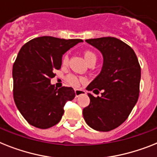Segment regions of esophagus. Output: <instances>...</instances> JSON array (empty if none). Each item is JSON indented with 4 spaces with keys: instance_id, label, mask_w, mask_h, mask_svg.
<instances>
[{
    "instance_id": "34e87169",
    "label": "esophagus",
    "mask_w": 157,
    "mask_h": 157,
    "mask_svg": "<svg viewBox=\"0 0 157 157\" xmlns=\"http://www.w3.org/2000/svg\"><path fill=\"white\" fill-rule=\"evenodd\" d=\"M75 94H76V97L77 98V97L83 95V94H85V91L82 90H75Z\"/></svg>"
}]
</instances>
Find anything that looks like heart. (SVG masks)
Instances as JSON below:
<instances>
[{"label":"heart","mask_w":157,"mask_h":157,"mask_svg":"<svg viewBox=\"0 0 157 157\" xmlns=\"http://www.w3.org/2000/svg\"><path fill=\"white\" fill-rule=\"evenodd\" d=\"M83 56H84V58H85V59L88 63H91V62H96L97 56L94 52H93L90 50H85L84 52H83ZM67 62H68V58H67V55H65L62 58V63L63 65H65L67 63ZM84 81H85L84 78H79V77L73 76V75H71V76L67 77V81L72 86H78L80 85V83Z\"/></svg>","instance_id":"heart-1"}]
</instances>
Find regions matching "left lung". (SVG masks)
Here are the masks:
<instances>
[{"instance_id": "1", "label": "left lung", "mask_w": 157, "mask_h": 157, "mask_svg": "<svg viewBox=\"0 0 157 157\" xmlns=\"http://www.w3.org/2000/svg\"><path fill=\"white\" fill-rule=\"evenodd\" d=\"M103 56L101 71L86 90L90 103L83 116L91 128L109 132L128 118L139 98L141 69L136 53L130 46L114 37L86 39Z\"/></svg>"}]
</instances>
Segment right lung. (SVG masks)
<instances>
[{"label":"right lung","mask_w":157,"mask_h":157,"mask_svg":"<svg viewBox=\"0 0 157 157\" xmlns=\"http://www.w3.org/2000/svg\"><path fill=\"white\" fill-rule=\"evenodd\" d=\"M82 39L43 36L21 47L13 66V99L17 107L30 125L40 129L60 121L63 106L76 94L71 87L55 88L51 78L59 69L62 56Z\"/></svg>","instance_id":"obj_1"}]
</instances>
